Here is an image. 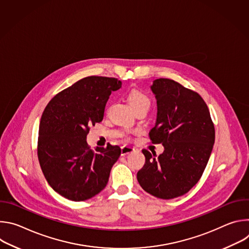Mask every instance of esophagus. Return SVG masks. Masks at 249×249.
I'll return each instance as SVG.
<instances>
[{"mask_svg":"<svg viewBox=\"0 0 249 249\" xmlns=\"http://www.w3.org/2000/svg\"><path fill=\"white\" fill-rule=\"evenodd\" d=\"M135 151V149L133 147H129V146H123L121 148V156H126L130 153H133Z\"/></svg>","mask_w":249,"mask_h":249,"instance_id":"34e87169","label":"esophagus"}]
</instances>
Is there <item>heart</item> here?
I'll use <instances>...</instances> for the list:
<instances>
[{"instance_id":"b5f03b06","label":"heart","mask_w":249,"mask_h":249,"mask_svg":"<svg viewBox=\"0 0 249 249\" xmlns=\"http://www.w3.org/2000/svg\"><path fill=\"white\" fill-rule=\"evenodd\" d=\"M128 101L133 107V109L142 105L150 106V98L145 92H143L140 89H132L128 93Z\"/></svg>"}]
</instances>
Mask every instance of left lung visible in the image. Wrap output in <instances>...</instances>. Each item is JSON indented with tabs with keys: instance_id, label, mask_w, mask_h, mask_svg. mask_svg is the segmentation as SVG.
Listing matches in <instances>:
<instances>
[{
	"instance_id": "1",
	"label": "left lung",
	"mask_w": 249,
	"mask_h": 249,
	"mask_svg": "<svg viewBox=\"0 0 249 249\" xmlns=\"http://www.w3.org/2000/svg\"><path fill=\"white\" fill-rule=\"evenodd\" d=\"M151 89L158 113L149 135L152 143L162 144L164 151L159 157L142 151L146 162L137 179L151 195L173 199L187 193L201 178L215 143V127L197 92L169 79L155 80Z\"/></svg>"
}]
</instances>
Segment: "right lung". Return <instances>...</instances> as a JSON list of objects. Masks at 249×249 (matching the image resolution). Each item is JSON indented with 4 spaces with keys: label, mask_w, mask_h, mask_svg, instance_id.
<instances>
[{
    "label": "right lung",
    "mask_w": 249,
    "mask_h": 249,
    "mask_svg": "<svg viewBox=\"0 0 249 249\" xmlns=\"http://www.w3.org/2000/svg\"><path fill=\"white\" fill-rule=\"evenodd\" d=\"M121 85L115 78H84L56 94L42 113L38 160L49 185L69 200L85 201L103 190L121 155L118 146L93 151L87 143L89 126L102 121L111 91Z\"/></svg>",
    "instance_id": "1"
}]
</instances>
